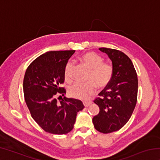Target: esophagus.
Returning <instances> with one entry per match:
<instances>
[{
	"instance_id": "1",
	"label": "esophagus",
	"mask_w": 160,
	"mask_h": 160,
	"mask_svg": "<svg viewBox=\"0 0 160 160\" xmlns=\"http://www.w3.org/2000/svg\"><path fill=\"white\" fill-rule=\"evenodd\" d=\"M83 104H84V106H85V107H88L91 104V102H85Z\"/></svg>"
}]
</instances>
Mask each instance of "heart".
<instances>
[{"mask_svg":"<svg viewBox=\"0 0 160 160\" xmlns=\"http://www.w3.org/2000/svg\"><path fill=\"white\" fill-rule=\"evenodd\" d=\"M81 61L90 69L88 80L85 83L75 82L70 87V95L75 98L88 99L95 92L97 86L99 88H104L109 85L113 75L112 64L104 62L101 56L94 52H88L81 57ZM72 63L69 61L64 68V77L67 81L72 79Z\"/></svg>","mask_w":160,"mask_h":160,"instance_id":"b5f03b06","label":"heart"}]
</instances>
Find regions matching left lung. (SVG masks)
Returning a JSON list of instances; mask_svg holds the SVG:
<instances>
[{"label": "left lung", "mask_w": 160, "mask_h": 160, "mask_svg": "<svg viewBox=\"0 0 160 160\" xmlns=\"http://www.w3.org/2000/svg\"><path fill=\"white\" fill-rule=\"evenodd\" d=\"M99 49L112 61V80L94 102L99 112L92 118L97 131L109 133L118 131L131 118L136 105L138 76L132 61L122 51L108 48Z\"/></svg>", "instance_id": "left-lung-1"}]
</instances>
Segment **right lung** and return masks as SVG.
<instances>
[{
    "mask_svg": "<svg viewBox=\"0 0 160 160\" xmlns=\"http://www.w3.org/2000/svg\"><path fill=\"white\" fill-rule=\"evenodd\" d=\"M75 51L43 53L32 62L24 77V96L32 117L49 133L63 135L71 131L78 112L85 107L80 100L64 97L58 102L56 98L66 92L61 85L65 80V66Z\"/></svg>",
    "mask_w": 160,
    "mask_h": 160,
    "instance_id": "obj_1",
    "label": "right lung"
}]
</instances>
